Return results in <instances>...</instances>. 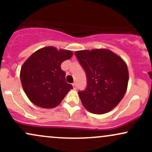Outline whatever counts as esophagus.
<instances>
[{
	"mask_svg": "<svg viewBox=\"0 0 152 152\" xmlns=\"http://www.w3.org/2000/svg\"><path fill=\"white\" fill-rule=\"evenodd\" d=\"M72 86H73V87H74V89H76V88H77V86H76V83H75V82H74V83H72Z\"/></svg>",
	"mask_w": 152,
	"mask_h": 152,
	"instance_id": "esophagus-1",
	"label": "esophagus"
}]
</instances>
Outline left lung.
I'll list each match as a JSON object with an SVG mask.
<instances>
[{
  "label": "left lung",
  "mask_w": 152,
  "mask_h": 152,
  "mask_svg": "<svg viewBox=\"0 0 152 152\" xmlns=\"http://www.w3.org/2000/svg\"><path fill=\"white\" fill-rule=\"evenodd\" d=\"M75 55L87 78L86 89L78 91L83 106L97 114L112 110L126 91L129 71L126 63L109 49L78 50Z\"/></svg>",
  "instance_id": "left-lung-1"
}]
</instances>
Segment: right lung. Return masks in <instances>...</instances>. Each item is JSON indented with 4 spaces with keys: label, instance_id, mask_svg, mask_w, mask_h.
Segmentation results:
<instances>
[{
    "label": "right lung",
    "instance_id": "right-lung-1",
    "mask_svg": "<svg viewBox=\"0 0 152 152\" xmlns=\"http://www.w3.org/2000/svg\"><path fill=\"white\" fill-rule=\"evenodd\" d=\"M72 55L71 50L48 46L36 50L26 61L20 69V81L26 96L35 105L45 109L56 107L73 88L61 68Z\"/></svg>",
    "mask_w": 152,
    "mask_h": 152
}]
</instances>
